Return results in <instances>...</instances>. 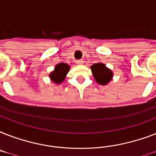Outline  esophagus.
I'll return each instance as SVG.
<instances>
[{
	"label": "esophagus",
	"mask_w": 156,
	"mask_h": 156,
	"mask_svg": "<svg viewBox=\"0 0 156 156\" xmlns=\"http://www.w3.org/2000/svg\"><path fill=\"white\" fill-rule=\"evenodd\" d=\"M83 62H84V61H83V60H78V61H76V64H77V65H83Z\"/></svg>",
	"instance_id": "1"
}]
</instances>
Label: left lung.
<instances>
[{
	"mask_svg": "<svg viewBox=\"0 0 156 156\" xmlns=\"http://www.w3.org/2000/svg\"><path fill=\"white\" fill-rule=\"evenodd\" d=\"M95 81L100 85H106L112 80L113 73L103 63H95L90 66Z\"/></svg>",
	"mask_w": 156,
	"mask_h": 156,
	"instance_id": "obj_1",
	"label": "left lung"
}]
</instances>
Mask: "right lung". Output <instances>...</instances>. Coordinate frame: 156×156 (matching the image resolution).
Listing matches in <instances>:
<instances>
[{"instance_id":"obj_1","label":"right lung","mask_w":156,"mask_h":156,"mask_svg":"<svg viewBox=\"0 0 156 156\" xmlns=\"http://www.w3.org/2000/svg\"><path fill=\"white\" fill-rule=\"evenodd\" d=\"M69 70V66L66 63H59L55 66V69L49 74L51 80L56 84H61L66 78V74Z\"/></svg>"}]
</instances>
